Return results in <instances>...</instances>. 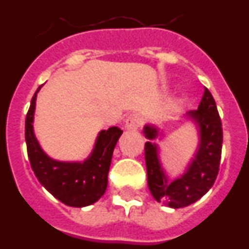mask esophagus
Here are the masks:
<instances>
[{"instance_id":"esophagus-1","label":"esophagus","mask_w":249,"mask_h":249,"mask_svg":"<svg viewBox=\"0 0 249 249\" xmlns=\"http://www.w3.org/2000/svg\"><path fill=\"white\" fill-rule=\"evenodd\" d=\"M142 117H141L140 114L137 113H132L129 114L128 117H127L126 120V127L128 129H132V131H136V129H138L141 127V124H142Z\"/></svg>"}]
</instances>
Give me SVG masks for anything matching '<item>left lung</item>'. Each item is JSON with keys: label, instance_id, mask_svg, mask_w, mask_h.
Returning <instances> with one entry per match:
<instances>
[{"label": "left lung", "instance_id": "1", "mask_svg": "<svg viewBox=\"0 0 249 249\" xmlns=\"http://www.w3.org/2000/svg\"><path fill=\"white\" fill-rule=\"evenodd\" d=\"M188 117L196 121L199 129V148L188 171L173 182H167L157 155V146L144 144L148 188L156 201L172 208L190 206L203 197L214 183L219 171L223 131L215 101L210 89L204 87L198 109L191 111ZM144 135L149 140L157 136L155 127H144Z\"/></svg>", "mask_w": 249, "mask_h": 249}]
</instances>
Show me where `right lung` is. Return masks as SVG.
Listing matches in <instances>:
<instances>
[{"mask_svg":"<svg viewBox=\"0 0 249 249\" xmlns=\"http://www.w3.org/2000/svg\"><path fill=\"white\" fill-rule=\"evenodd\" d=\"M31 100L26 116V144L28 160L39 183L58 201L71 207H86L97 202L103 196L108 182L112 153L122 129L111 127L98 135L93 153L83 163H70L51 160L41 149L34 135L35 106L37 92Z\"/></svg>","mask_w":249,"mask_h":249,"instance_id":"right-lung-1","label":"right lung"}]
</instances>
